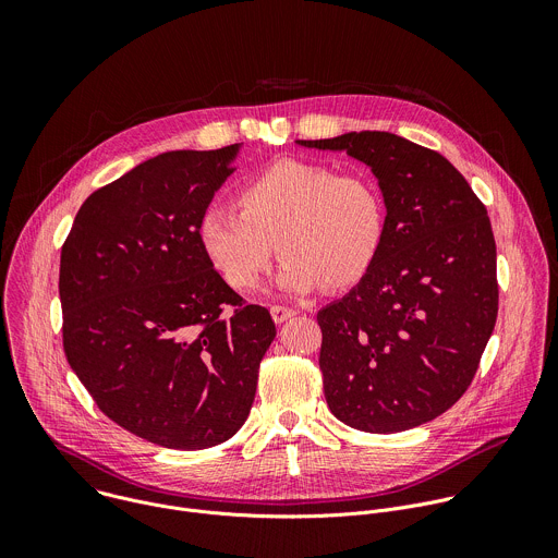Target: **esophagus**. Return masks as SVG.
I'll return each mask as SVG.
<instances>
[{
    "mask_svg": "<svg viewBox=\"0 0 558 558\" xmlns=\"http://www.w3.org/2000/svg\"><path fill=\"white\" fill-rule=\"evenodd\" d=\"M295 313H298L295 308L284 306V304H274V306H271V317H274L276 325H282V323L291 320V317H293Z\"/></svg>",
    "mask_w": 558,
    "mask_h": 558,
    "instance_id": "obj_1",
    "label": "esophagus"
}]
</instances>
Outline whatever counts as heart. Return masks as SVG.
<instances>
[{
	"label": "heart",
	"instance_id": "b5f03b06",
	"mask_svg": "<svg viewBox=\"0 0 558 558\" xmlns=\"http://www.w3.org/2000/svg\"><path fill=\"white\" fill-rule=\"evenodd\" d=\"M238 207L209 205L196 225L198 245L220 278L254 289L276 245L284 256L278 284L302 293L357 284L381 252L386 203L362 172L282 158L238 190Z\"/></svg>",
	"mask_w": 558,
	"mask_h": 558
}]
</instances>
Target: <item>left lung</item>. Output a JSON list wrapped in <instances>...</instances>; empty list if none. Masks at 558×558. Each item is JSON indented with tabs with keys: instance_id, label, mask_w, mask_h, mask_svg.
I'll list each match as a JSON object with an SVG mask.
<instances>
[{
	"instance_id": "obj_1",
	"label": "left lung",
	"mask_w": 558,
	"mask_h": 558,
	"mask_svg": "<svg viewBox=\"0 0 558 558\" xmlns=\"http://www.w3.org/2000/svg\"><path fill=\"white\" fill-rule=\"evenodd\" d=\"M366 163L386 203L368 274L317 313L331 413L366 433H400L468 390L499 311L497 245L486 205L439 151L390 132L298 141Z\"/></svg>"
}]
</instances>
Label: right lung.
I'll use <instances>...</instances> for the list:
<instances>
[{"label":"right lung","mask_w":558,"mask_h":558,"mask_svg":"<svg viewBox=\"0 0 558 558\" xmlns=\"http://www.w3.org/2000/svg\"><path fill=\"white\" fill-rule=\"evenodd\" d=\"M235 149L149 158L86 198L61 247L68 364L106 417L166 448L235 435L276 338L269 311L238 295L196 238Z\"/></svg>","instance_id":"1"}]
</instances>
